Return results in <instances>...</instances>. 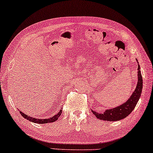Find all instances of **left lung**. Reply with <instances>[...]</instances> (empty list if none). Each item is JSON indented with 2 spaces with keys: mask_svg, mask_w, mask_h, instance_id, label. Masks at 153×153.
Listing matches in <instances>:
<instances>
[{
  "mask_svg": "<svg viewBox=\"0 0 153 153\" xmlns=\"http://www.w3.org/2000/svg\"><path fill=\"white\" fill-rule=\"evenodd\" d=\"M137 62L138 60L136 59ZM143 88V78L141 75L140 67L138 62V83L136 88L126 102L123 103L121 105L117 106V107L112 109L104 110L103 113H97L93 110H91L94 116L100 120L108 121H115L124 119L130 114L132 111L136 107L139 99H140Z\"/></svg>",
  "mask_w": 153,
  "mask_h": 153,
  "instance_id": "8db88e82",
  "label": "left lung"
}]
</instances>
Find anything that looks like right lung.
Masks as SVG:
<instances>
[{
  "mask_svg": "<svg viewBox=\"0 0 153 153\" xmlns=\"http://www.w3.org/2000/svg\"><path fill=\"white\" fill-rule=\"evenodd\" d=\"M20 113L21 114V115L25 119H26L28 121H32L33 123H40V124H43V123H52L56 121V120L59 119L60 116L61 115V113H62V109H61L60 111L58 112L56 115H54L53 117H50L49 119H36V118L34 117H31L30 116L25 114L22 113V111H20Z\"/></svg>",
  "mask_w": 153,
  "mask_h": 153,
  "instance_id": "add662e5",
  "label": "right lung"
}]
</instances>
